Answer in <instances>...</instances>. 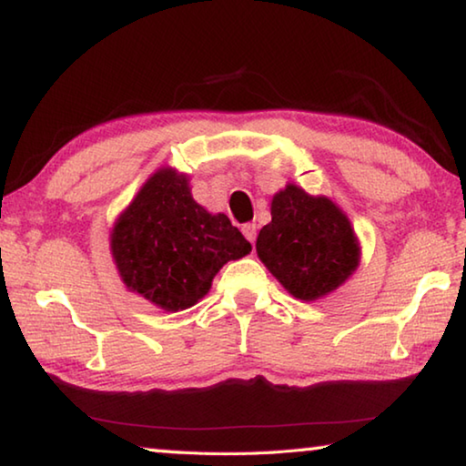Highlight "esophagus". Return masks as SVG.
Listing matches in <instances>:
<instances>
[{
	"label": "esophagus",
	"mask_w": 466,
	"mask_h": 466,
	"mask_svg": "<svg viewBox=\"0 0 466 466\" xmlns=\"http://www.w3.org/2000/svg\"><path fill=\"white\" fill-rule=\"evenodd\" d=\"M242 234L247 236L248 242H255V238H257V224H244L242 226Z\"/></svg>",
	"instance_id": "34e87169"
}]
</instances>
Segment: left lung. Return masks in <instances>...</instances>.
<instances>
[{
	"mask_svg": "<svg viewBox=\"0 0 466 466\" xmlns=\"http://www.w3.org/2000/svg\"><path fill=\"white\" fill-rule=\"evenodd\" d=\"M257 252L281 286L299 299L333 291L360 261L356 236L341 209L296 185L273 197L271 222L258 232Z\"/></svg>",
	"mask_w": 466,
	"mask_h": 466,
	"instance_id": "obj_1",
	"label": "left lung"
}]
</instances>
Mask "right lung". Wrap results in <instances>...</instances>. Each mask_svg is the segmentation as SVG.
Here are the masks:
<instances>
[{
    "instance_id": "obj_1",
    "label": "right lung",
    "mask_w": 466,
    "mask_h": 466,
    "mask_svg": "<svg viewBox=\"0 0 466 466\" xmlns=\"http://www.w3.org/2000/svg\"><path fill=\"white\" fill-rule=\"evenodd\" d=\"M110 238L125 286L172 312L197 304L228 261L250 252L230 218L208 214L170 168L147 180Z\"/></svg>"
}]
</instances>
